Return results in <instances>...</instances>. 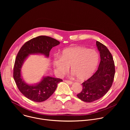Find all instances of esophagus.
<instances>
[{
    "instance_id": "1",
    "label": "esophagus",
    "mask_w": 130,
    "mask_h": 130,
    "mask_svg": "<svg viewBox=\"0 0 130 130\" xmlns=\"http://www.w3.org/2000/svg\"><path fill=\"white\" fill-rule=\"evenodd\" d=\"M64 81L68 84H72V82L70 81H69V80H65Z\"/></svg>"
}]
</instances>
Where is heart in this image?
<instances>
[{"instance_id":"b5f03b06","label":"heart","mask_w":130,"mask_h":130,"mask_svg":"<svg viewBox=\"0 0 130 130\" xmlns=\"http://www.w3.org/2000/svg\"><path fill=\"white\" fill-rule=\"evenodd\" d=\"M99 60V54L95 50L77 46L63 50L61 57L53 59V65L55 72L59 75H64L70 67L73 75L78 80L83 81L93 75Z\"/></svg>"}]
</instances>
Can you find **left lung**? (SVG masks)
I'll return each instance as SVG.
<instances>
[{
  "instance_id": "left-lung-1",
  "label": "left lung",
  "mask_w": 130,
  "mask_h": 130,
  "mask_svg": "<svg viewBox=\"0 0 130 130\" xmlns=\"http://www.w3.org/2000/svg\"><path fill=\"white\" fill-rule=\"evenodd\" d=\"M101 61L97 71L82 84L83 89L77 97L82 101L91 102L104 96L112 85L115 69L113 58L107 47L97 41Z\"/></svg>"
}]
</instances>
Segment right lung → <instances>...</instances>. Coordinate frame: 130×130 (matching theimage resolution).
Returning <instances> with one entry per match:
<instances>
[{
	"label": "right lung",
	"instance_id": "right-lung-1",
	"mask_svg": "<svg viewBox=\"0 0 130 130\" xmlns=\"http://www.w3.org/2000/svg\"><path fill=\"white\" fill-rule=\"evenodd\" d=\"M60 44L53 38L41 35L27 42L18 52L14 66L13 77L18 89L28 99L38 102L46 100L53 94L58 84L62 80L47 76L43 77L38 84H27L21 76V68L25 60L31 54H42L48 57L52 48Z\"/></svg>",
	"mask_w": 130,
	"mask_h": 130
}]
</instances>
